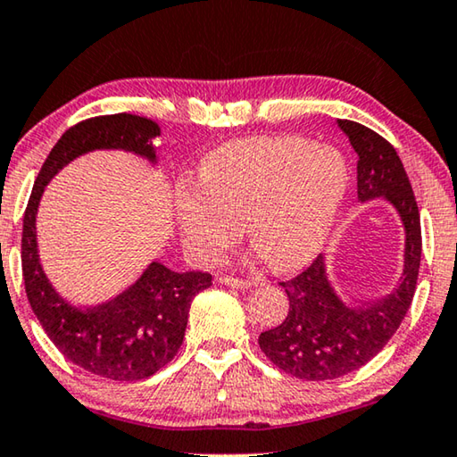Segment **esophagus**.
<instances>
[{"mask_svg": "<svg viewBox=\"0 0 457 457\" xmlns=\"http://www.w3.org/2000/svg\"><path fill=\"white\" fill-rule=\"evenodd\" d=\"M220 284L224 286H230V287H238V290H247V287L255 286L253 279H243V278H233V276H219L216 278Z\"/></svg>", "mask_w": 457, "mask_h": 457, "instance_id": "1", "label": "esophagus"}]
</instances>
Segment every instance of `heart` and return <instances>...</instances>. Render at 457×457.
I'll list each match as a JSON object with an SVG mask.
<instances>
[{"mask_svg":"<svg viewBox=\"0 0 457 457\" xmlns=\"http://www.w3.org/2000/svg\"><path fill=\"white\" fill-rule=\"evenodd\" d=\"M347 189L339 151L300 137L233 140L202 161L175 216L187 255L212 263L245 233L270 265L292 270L320 249Z\"/></svg>","mask_w":457,"mask_h":457,"instance_id":"heart-1","label":"heart"}]
</instances>
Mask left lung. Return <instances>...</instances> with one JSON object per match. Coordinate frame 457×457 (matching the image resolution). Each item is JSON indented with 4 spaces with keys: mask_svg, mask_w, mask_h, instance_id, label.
<instances>
[{
    "mask_svg": "<svg viewBox=\"0 0 457 457\" xmlns=\"http://www.w3.org/2000/svg\"><path fill=\"white\" fill-rule=\"evenodd\" d=\"M339 126L357 153V198L384 195L404 222V273L395 292L366 306H345L335 296L320 255L279 282L290 300L287 317L259 335V347L273 366L300 380H335L380 353L415 296L423 249L419 206L395 146L360 122L339 120Z\"/></svg>",
    "mask_w": 457,
    "mask_h": 457,
    "instance_id": "8db88e82",
    "label": "left lung"
}]
</instances>
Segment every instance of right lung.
<instances>
[{
	"label": "right lung",
	"instance_id": "add662e5",
	"mask_svg": "<svg viewBox=\"0 0 457 457\" xmlns=\"http://www.w3.org/2000/svg\"><path fill=\"white\" fill-rule=\"evenodd\" d=\"M157 135L159 126L149 118L124 112L77 122L48 153L24 212L22 276L34 314L69 361L116 382L145 380L178 355L192 300L212 286V276L178 273L153 262L120 296L81 311L48 284L38 262L34 222L42 189L69 161L94 149H124L155 161L153 138Z\"/></svg>",
	"mask_w": 457,
	"mask_h": 457
}]
</instances>
